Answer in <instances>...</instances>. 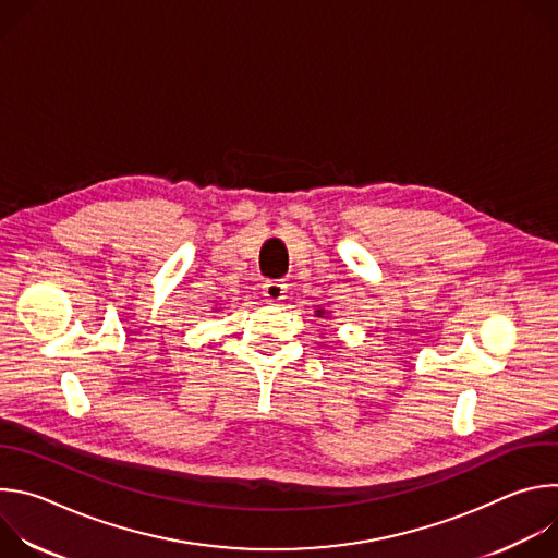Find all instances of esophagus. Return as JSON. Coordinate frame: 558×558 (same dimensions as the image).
Masks as SVG:
<instances>
[{
    "instance_id": "obj_1",
    "label": "esophagus",
    "mask_w": 558,
    "mask_h": 558,
    "mask_svg": "<svg viewBox=\"0 0 558 558\" xmlns=\"http://www.w3.org/2000/svg\"><path fill=\"white\" fill-rule=\"evenodd\" d=\"M263 295L267 302H282L287 298V284L282 280H267L263 284Z\"/></svg>"
}]
</instances>
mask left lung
Returning a JSON list of instances; mask_svg holds the SVG:
<instances>
[{"instance_id": "left-lung-1", "label": "left lung", "mask_w": 558, "mask_h": 558, "mask_svg": "<svg viewBox=\"0 0 558 558\" xmlns=\"http://www.w3.org/2000/svg\"><path fill=\"white\" fill-rule=\"evenodd\" d=\"M317 313H323V311H317Z\"/></svg>"}]
</instances>
